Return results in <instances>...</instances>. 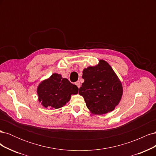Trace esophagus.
Returning <instances> with one entry per match:
<instances>
[{
	"label": "esophagus",
	"mask_w": 156,
	"mask_h": 156,
	"mask_svg": "<svg viewBox=\"0 0 156 156\" xmlns=\"http://www.w3.org/2000/svg\"><path fill=\"white\" fill-rule=\"evenodd\" d=\"M75 84L77 86V87L79 88L80 87H81V83H80L79 81H77L76 83H75Z\"/></svg>",
	"instance_id": "34e87169"
}]
</instances>
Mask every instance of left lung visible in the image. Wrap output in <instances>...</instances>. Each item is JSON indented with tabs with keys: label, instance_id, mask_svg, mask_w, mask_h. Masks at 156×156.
<instances>
[{
	"label": "left lung",
	"instance_id": "left-lung-1",
	"mask_svg": "<svg viewBox=\"0 0 156 156\" xmlns=\"http://www.w3.org/2000/svg\"><path fill=\"white\" fill-rule=\"evenodd\" d=\"M84 80L79 94L84 98L88 110L93 115H101L112 111L119 104L123 87L119 77L104 60L83 71Z\"/></svg>",
	"mask_w": 156,
	"mask_h": 156
}]
</instances>
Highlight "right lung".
<instances>
[{
    "label": "right lung",
    "instance_id": "right-lung-1",
    "mask_svg": "<svg viewBox=\"0 0 156 156\" xmlns=\"http://www.w3.org/2000/svg\"><path fill=\"white\" fill-rule=\"evenodd\" d=\"M78 90V87L71 83L68 79L54 73L38 84L37 94L42 106L57 109L69 102L72 95L77 94Z\"/></svg>",
    "mask_w": 156,
    "mask_h": 156
}]
</instances>
